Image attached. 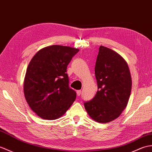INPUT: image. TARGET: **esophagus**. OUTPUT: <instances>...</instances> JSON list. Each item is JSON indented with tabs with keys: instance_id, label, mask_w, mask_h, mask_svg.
Returning a JSON list of instances; mask_svg holds the SVG:
<instances>
[{
	"instance_id": "esophagus-1",
	"label": "esophagus",
	"mask_w": 152,
	"mask_h": 152,
	"mask_svg": "<svg viewBox=\"0 0 152 152\" xmlns=\"http://www.w3.org/2000/svg\"><path fill=\"white\" fill-rule=\"evenodd\" d=\"M76 93H77V96H80V94H81V93H82V91L81 90H78V91H76Z\"/></svg>"
}]
</instances>
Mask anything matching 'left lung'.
Here are the masks:
<instances>
[{"label":"left lung","instance_id":"8db88e82","mask_svg":"<svg viewBox=\"0 0 152 152\" xmlns=\"http://www.w3.org/2000/svg\"><path fill=\"white\" fill-rule=\"evenodd\" d=\"M98 91L85 102L84 107L93 121L107 123L121 115L128 105L132 80L128 63L117 52L100 46L95 65Z\"/></svg>","mask_w":152,"mask_h":152}]
</instances>
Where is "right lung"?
I'll use <instances>...</instances> for the list:
<instances>
[{
  "instance_id": "right-lung-1",
  "label": "right lung",
  "mask_w": 152,
  "mask_h": 152,
  "mask_svg": "<svg viewBox=\"0 0 152 152\" xmlns=\"http://www.w3.org/2000/svg\"><path fill=\"white\" fill-rule=\"evenodd\" d=\"M78 48L51 45L41 48L28 65L24 80L27 103L40 118L52 121L64 115L76 93L69 86L66 67Z\"/></svg>"
}]
</instances>
